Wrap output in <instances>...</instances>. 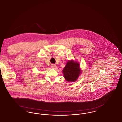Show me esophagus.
I'll list each match as a JSON object with an SVG mask.
<instances>
[{
    "mask_svg": "<svg viewBox=\"0 0 122 122\" xmlns=\"http://www.w3.org/2000/svg\"><path fill=\"white\" fill-rule=\"evenodd\" d=\"M51 67H52V69H56V65L53 64V65H52Z\"/></svg>",
    "mask_w": 122,
    "mask_h": 122,
    "instance_id": "esophagus-1",
    "label": "esophagus"
}]
</instances>
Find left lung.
Wrapping results in <instances>:
<instances>
[{"instance_id":"8db88e82","label":"left lung","mask_w":122,"mask_h":122,"mask_svg":"<svg viewBox=\"0 0 122 122\" xmlns=\"http://www.w3.org/2000/svg\"><path fill=\"white\" fill-rule=\"evenodd\" d=\"M79 63L73 60L67 62L63 70L64 77L67 81H75L81 73Z\"/></svg>"}]
</instances>
